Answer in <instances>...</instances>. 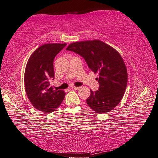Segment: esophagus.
<instances>
[{
  "instance_id": "34e87169",
  "label": "esophagus",
  "mask_w": 158,
  "mask_h": 158,
  "mask_svg": "<svg viewBox=\"0 0 158 158\" xmlns=\"http://www.w3.org/2000/svg\"><path fill=\"white\" fill-rule=\"evenodd\" d=\"M71 88L75 89H79L80 88V87H77V86H75V85H72L71 86Z\"/></svg>"
}]
</instances>
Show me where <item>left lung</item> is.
<instances>
[{
	"instance_id": "obj_1",
	"label": "left lung",
	"mask_w": 158,
	"mask_h": 158,
	"mask_svg": "<svg viewBox=\"0 0 158 158\" xmlns=\"http://www.w3.org/2000/svg\"><path fill=\"white\" fill-rule=\"evenodd\" d=\"M82 56L98 77V90H90L86 99L88 106L98 114L108 112L118 106L127 84V70L116 49L98 40L76 42L66 48Z\"/></svg>"
}]
</instances>
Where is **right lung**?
<instances>
[{"mask_svg":"<svg viewBox=\"0 0 158 158\" xmlns=\"http://www.w3.org/2000/svg\"><path fill=\"white\" fill-rule=\"evenodd\" d=\"M66 45V43L43 44L27 61L24 78L25 91L31 103L41 112H52L65 97L64 91L53 89L51 82L55 75L54 59Z\"/></svg>","mask_w":158,"mask_h":158,"instance_id":"obj_1","label":"right lung"}]
</instances>
